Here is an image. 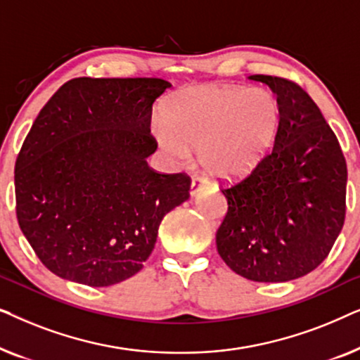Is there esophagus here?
<instances>
[{
  "instance_id": "obj_1",
  "label": "esophagus",
  "mask_w": 360,
  "mask_h": 360,
  "mask_svg": "<svg viewBox=\"0 0 360 360\" xmlns=\"http://www.w3.org/2000/svg\"><path fill=\"white\" fill-rule=\"evenodd\" d=\"M208 184V180L203 179V176H198L195 175L193 179H191V186H190V195H196V191H198L201 186H205Z\"/></svg>"
}]
</instances>
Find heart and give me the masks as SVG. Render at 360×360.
I'll list each match as a JSON object with an SVG mask.
<instances>
[{"label":"heart","instance_id":"heart-1","mask_svg":"<svg viewBox=\"0 0 360 360\" xmlns=\"http://www.w3.org/2000/svg\"><path fill=\"white\" fill-rule=\"evenodd\" d=\"M165 124H155L157 142L176 164L193 149L210 175L233 180L248 175L277 141L282 106L267 88L190 86L167 103Z\"/></svg>","mask_w":360,"mask_h":360}]
</instances>
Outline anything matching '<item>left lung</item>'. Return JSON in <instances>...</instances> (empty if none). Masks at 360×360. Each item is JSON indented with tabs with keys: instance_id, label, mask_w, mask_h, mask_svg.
<instances>
[{
	"instance_id": "8db88e82",
	"label": "left lung",
	"mask_w": 360,
	"mask_h": 360,
	"mask_svg": "<svg viewBox=\"0 0 360 360\" xmlns=\"http://www.w3.org/2000/svg\"><path fill=\"white\" fill-rule=\"evenodd\" d=\"M249 78L272 88L282 124L267 157L245 179L221 188L228 213L216 248L240 277L288 282L316 269L341 233L347 165L336 134L298 83Z\"/></svg>"
}]
</instances>
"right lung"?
Masks as SVG:
<instances>
[{
	"label": "right lung",
	"mask_w": 360,
	"mask_h": 360,
	"mask_svg": "<svg viewBox=\"0 0 360 360\" xmlns=\"http://www.w3.org/2000/svg\"><path fill=\"white\" fill-rule=\"evenodd\" d=\"M170 86L73 78L37 115L14 167L16 216L52 274L88 287L132 277L164 216L188 200V175L159 174L146 160L157 149L152 105Z\"/></svg>",
	"instance_id": "right-lung-1"
}]
</instances>
